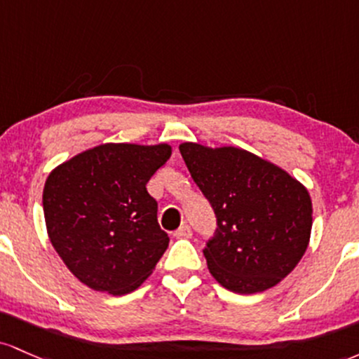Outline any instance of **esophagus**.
<instances>
[{"label": "esophagus", "mask_w": 359, "mask_h": 359, "mask_svg": "<svg viewBox=\"0 0 359 359\" xmlns=\"http://www.w3.org/2000/svg\"><path fill=\"white\" fill-rule=\"evenodd\" d=\"M191 233H193V232H191V227H190V225L184 224V225H181V227L178 229V231L175 232V237H183V239H190Z\"/></svg>", "instance_id": "34e87169"}]
</instances>
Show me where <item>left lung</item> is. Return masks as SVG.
I'll return each instance as SVG.
<instances>
[{
	"instance_id": "obj_1",
	"label": "left lung",
	"mask_w": 359,
	"mask_h": 359,
	"mask_svg": "<svg viewBox=\"0 0 359 359\" xmlns=\"http://www.w3.org/2000/svg\"><path fill=\"white\" fill-rule=\"evenodd\" d=\"M180 152L215 212L203 255L212 276L236 293L275 287L309 245L312 201L283 169L237 147L184 142Z\"/></svg>"
}]
</instances>
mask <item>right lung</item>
<instances>
[{"instance_id": "1", "label": "right lung", "mask_w": 359, "mask_h": 359, "mask_svg": "<svg viewBox=\"0 0 359 359\" xmlns=\"http://www.w3.org/2000/svg\"><path fill=\"white\" fill-rule=\"evenodd\" d=\"M171 156L168 144H103L60 164L43 187L50 243L84 285L126 295L168 249L147 181Z\"/></svg>"}]
</instances>
